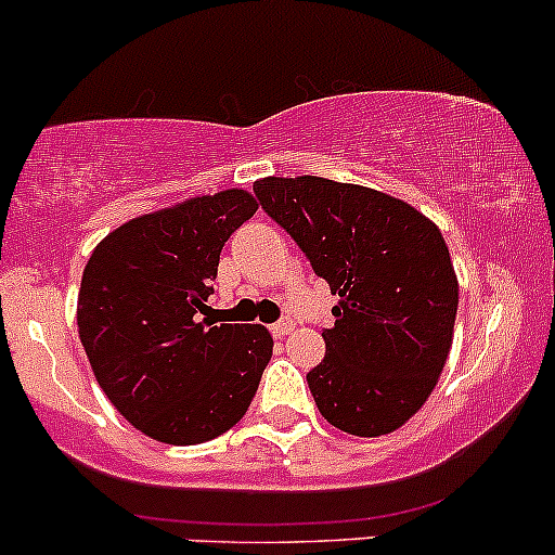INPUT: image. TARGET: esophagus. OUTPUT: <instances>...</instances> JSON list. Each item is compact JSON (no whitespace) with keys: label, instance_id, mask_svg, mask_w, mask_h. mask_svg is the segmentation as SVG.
<instances>
[{"label":"esophagus","instance_id":"esophagus-1","mask_svg":"<svg viewBox=\"0 0 555 555\" xmlns=\"http://www.w3.org/2000/svg\"><path fill=\"white\" fill-rule=\"evenodd\" d=\"M292 331H295V321H292L289 315H284L282 321H276L271 326V334L276 336V339H282V336H286V334H292Z\"/></svg>","mask_w":555,"mask_h":555}]
</instances>
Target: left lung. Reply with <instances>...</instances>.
<instances>
[{"instance_id":"obj_1","label":"left lung","mask_w":555,"mask_h":555,"mask_svg":"<svg viewBox=\"0 0 555 555\" xmlns=\"http://www.w3.org/2000/svg\"><path fill=\"white\" fill-rule=\"evenodd\" d=\"M253 193L339 295L326 358L308 373L321 415L349 436L401 428L454 334L460 284L441 229L399 197L323 177H266Z\"/></svg>"}]
</instances>
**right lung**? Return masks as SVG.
Instances as JSON below:
<instances>
[{
	"label": "right lung",
	"mask_w": 555,
	"mask_h": 555,
	"mask_svg": "<svg viewBox=\"0 0 555 555\" xmlns=\"http://www.w3.org/2000/svg\"><path fill=\"white\" fill-rule=\"evenodd\" d=\"M256 211L245 190L190 197L114 229L82 271L78 331L95 380L154 441H211L256 397L269 331L203 318L221 247Z\"/></svg>",
	"instance_id": "add662e5"
}]
</instances>
